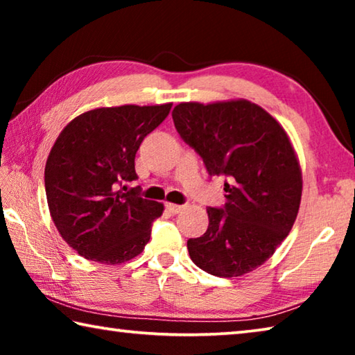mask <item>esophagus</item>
Instances as JSON below:
<instances>
[{
	"instance_id": "1",
	"label": "esophagus",
	"mask_w": 355,
	"mask_h": 355,
	"mask_svg": "<svg viewBox=\"0 0 355 355\" xmlns=\"http://www.w3.org/2000/svg\"><path fill=\"white\" fill-rule=\"evenodd\" d=\"M166 208L169 209L172 214H178L184 207L183 205H175V203H166Z\"/></svg>"
}]
</instances>
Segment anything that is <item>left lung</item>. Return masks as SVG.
Masks as SVG:
<instances>
[{
    "instance_id": "1",
    "label": "left lung",
    "mask_w": 355,
    "mask_h": 355,
    "mask_svg": "<svg viewBox=\"0 0 355 355\" xmlns=\"http://www.w3.org/2000/svg\"><path fill=\"white\" fill-rule=\"evenodd\" d=\"M172 119L209 175L225 177V205L207 208V232L188 239L191 260L216 277L254 271L288 236L300 205L302 175L285 130L248 100L180 103Z\"/></svg>"
}]
</instances>
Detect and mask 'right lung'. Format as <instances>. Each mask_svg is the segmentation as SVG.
<instances>
[{"instance_id":"add662e5","label":"right lung","mask_w":355,"mask_h":355,"mask_svg":"<svg viewBox=\"0 0 355 355\" xmlns=\"http://www.w3.org/2000/svg\"><path fill=\"white\" fill-rule=\"evenodd\" d=\"M172 103L98 107L75 117L48 155L45 192L64 241L87 260L125 263L139 255L163 203L122 186L137 178L135 158Z\"/></svg>"}]
</instances>
